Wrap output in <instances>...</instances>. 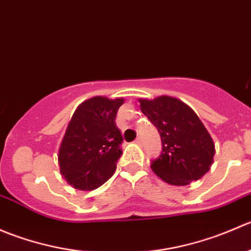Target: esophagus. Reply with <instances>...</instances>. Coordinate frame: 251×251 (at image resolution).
<instances>
[{
  "label": "esophagus",
  "mask_w": 251,
  "mask_h": 251,
  "mask_svg": "<svg viewBox=\"0 0 251 251\" xmlns=\"http://www.w3.org/2000/svg\"><path fill=\"white\" fill-rule=\"evenodd\" d=\"M135 143H136V144H138V146H142V144H143V140H142L141 137H138L137 140L135 141Z\"/></svg>",
  "instance_id": "obj_1"
}]
</instances>
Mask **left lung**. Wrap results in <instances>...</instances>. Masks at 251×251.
<instances>
[{
  "label": "left lung",
  "instance_id": "obj_1",
  "mask_svg": "<svg viewBox=\"0 0 251 251\" xmlns=\"http://www.w3.org/2000/svg\"><path fill=\"white\" fill-rule=\"evenodd\" d=\"M138 102L163 143V153L151 165L153 173L171 186H187L201 178L214 163L215 143L196 111L165 95Z\"/></svg>",
  "mask_w": 251,
  "mask_h": 251
}]
</instances>
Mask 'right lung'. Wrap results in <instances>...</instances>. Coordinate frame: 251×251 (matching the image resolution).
Here are the masks:
<instances>
[{
    "label": "right lung",
    "instance_id": "obj_1",
    "mask_svg": "<svg viewBox=\"0 0 251 251\" xmlns=\"http://www.w3.org/2000/svg\"><path fill=\"white\" fill-rule=\"evenodd\" d=\"M124 98L96 96L76 108L58 149L59 171L74 188L92 191L113 176L123 154L115 118Z\"/></svg>",
    "mask_w": 251,
    "mask_h": 251
}]
</instances>
